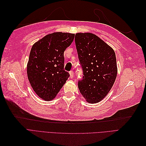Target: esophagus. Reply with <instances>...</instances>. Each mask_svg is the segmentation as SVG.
I'll list each match as a JSON object with an SVG mask.
<instances>
[{"mask_svg":"<svg viewBox=\"0 0 146 146\" xmlns=\"http://www.w3.org/2000/svg\"><path fill=\"white\" fill-rule=\"evenodd\" d=\"M69 74H70V77L71 78H72L74 77V71H72V70H70Z\"/></svg>","mask_w":146,"mask_h":146,"instance_id":"1","label":"esophagus"}]
</instances>
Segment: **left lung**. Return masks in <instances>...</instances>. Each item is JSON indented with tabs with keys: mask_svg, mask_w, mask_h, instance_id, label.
I'll return each instance as SVG.
<instances>
[{
	"mask_svg": "<svg viewBox=\"0 0 146 146\" xmlns=\"http://www.w3.org/2000/svg\"><path fill=\"white\" fill-rule=\"evenodd\" d=\"M75 42L83 75L78 82L79 90L88 102L98 103L107 96L115 82V53L92 33H78Z\"/></svg>",
	"mask_w": 146,
	"mask_h": 146,
	"instance_id": "left-lung-1",
	"label": "left lung"
}]
</instances>
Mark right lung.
I'll list each match as a JSON object with an SVG mask.
<instances>
[{"label":"right lung","mask_w":146,"mask_h":146,"mask_svg":"<svg viewBox=\"0 0 146 146\" xmlns=\"http://www.w3.org/2000/svg\"><path fill=\"white\" fill-rule=\"evenodd\" d=\"M74 36L75 34L69 33H53L32 47L27 76L35 93L43 100L54 99L70 76L64 69V52L71 44Z\"/></svg>","instance_id":"1"}]
</instances>
